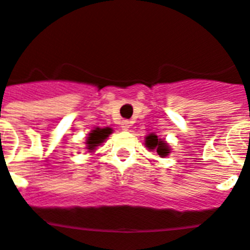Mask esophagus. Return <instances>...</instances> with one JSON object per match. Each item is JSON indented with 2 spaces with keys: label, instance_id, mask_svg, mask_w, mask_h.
<instances>
[{
  "label": "esophagus",
  "instance_id": "esophagus-1",
  "mask_svg": "<svg viewBox=\"0 0 250 250\" xmlns=\"http://www.w3.org/2000/svg\"><path fill=\"white\" fill-rule=\"evenodd\" d=\"M121 127H122V129H123V131H128V129L131 128V122L123 121V122H122Z\"/></svg>",
  "mask_w": 250,
  "mask_h": 250
}]
</instances>
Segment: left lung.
<instances>
[{
  "mask_svg": "<svg viewBox=\"0 0 250 250\" xmlns=\"http://www.w3.org/2000/svg\"><path fill=\"white\" fill-rule=\"evenodd\" d=\"M145 146L150 150V152H157L160 157H167L171 153L170 145L167 144V141L164 139H160L156 133H148L145 136L144 141Z\"/></svg>",
  "mask_w": 250,
  "mask_h": 250,
  "instance_id": "8db88e82",
  "label": "left lung"
}]
</instances>
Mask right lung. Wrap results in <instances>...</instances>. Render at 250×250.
Wrapping results in <instances>:
<instances>
[{
    "label": "right lung",
    "mask_w": 250,
    "mask_h": 250,
    "mask_svg": "<svg viewBox=\"0 0 250 250\" xmlns=\"http://www.w3.org/2000/svg\"><path fill=\"white\" fill-rule=\"evenodd\" d=\"M113 133V129L110 128V127H105V128H101V127H94L92 131L89 132L88 137H86L85 144H86V149H88V152L93 153L96 152V149L97 146L102 144V143H105V140L109 137V135Z\"/></svg>",
    "instance_id": "right-lung-1"
}]
</instances>
